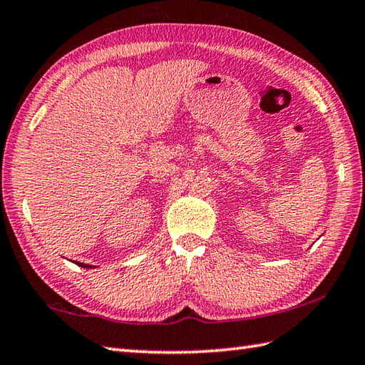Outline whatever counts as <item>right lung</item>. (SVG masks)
<instances>
[{"label": "right lung", "instance_id": "right-lung-1", "mask_svg": "<svg viewBox=\"0 0 365 365\" xmlns=\"http://www.w3.org/2000/svg\"><path fill=\"white\" fill-rule=\"evenodd\" d=\"M78 266H83V267H91V266H89V264H83V263H77Z\"/></svg>", "mask_w": 365, "mask_h": 365}]
</instances>
